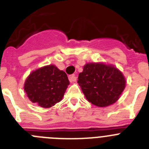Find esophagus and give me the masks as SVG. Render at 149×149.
<instances>
[{"label": "esophagus", "mask_w": 149, "mask_h": 149, "mask_svg": "<svg viewBox=\"0 0 149 149\" xmlns=\"http://www.w3.org/2000/svg\"><path fill=\"white\" fill-rule=\"evenodd\" d=\"M68 79H69L70 82L73 83V82H75V81H77V77H76L74 74H72V75L68 76Z\"/></svg>", "instance_id": "1"}]
</instances>
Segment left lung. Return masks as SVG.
<instances>
[{
  "instance_id": "8db88e82",
  "label": "left lung",
  "mask_w": 149,
  "mask_h": 149,
  "mask_svg": "<svg viewBox=\"0 0 149 149\" xmlns=\"http://www.w3.org/2000/svg\"><path fill=\"white\" fill-rule=\"evenodd\" d=\"M79 86L91 104L110 106L120 98L125 88V77L119 69L104 63H89L79 74Z\"/></svg>"
}]
</instances>
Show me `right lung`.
<instances>
[{
  "label": "right lung",
  "mask_w": 149,
  "mask_h": 149,
  "mask_svg": "<svg viewBox=\"0 0 149 149\" xmlns=\"http://www.w3.org/2000/svg\"><path fill=\"white\" fill-rule=\"evenodd\" d=\"M69 85L67 74L56 65H48L33 71L26 79L24 90L33 103L49 108L63 99Z\"/></svg>",
  "instance_id": "1"
}]
</instances>
